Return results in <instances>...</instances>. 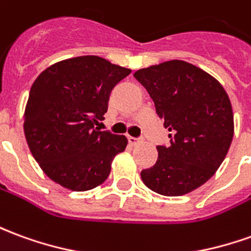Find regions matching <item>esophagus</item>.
I'll return each mask as SVG.
<instances>
[{
  "instance_id": "esophagus-1",
  "label": "esophagus",
  "mask_w": 251,
  "mask_h": 251,
  "mask_svg": "<svg viewBox=\"0 0 251 251\" xmlns=\"http://www.w3.org/2000/svg\"><path fill=\"white\" fill-rule=\"evenodd\" d=\"M127 140H129V143H130L131 145H136V144H138L140 141H141V138L131 137V136H129V137H127Z\"/></svg>"
}]
</instances>
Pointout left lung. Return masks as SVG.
<instances>
[{
    "label": "left lung",
    "mask_w": 251,
    "mask_h": 251,
    "mask_svg": "<svg viewBox=\"0 0 251 251\" xmlns=\"http://www.w3.org/2000/svg\"><path fill=\"white\" fill-rule=\"evenodd\" d=\"M164 120L170 145H157L155 166L141 171L145 186L182 196L204 185L223 163L234 137V114L222 84L194 65L174 59L134 73Z\"/></svg>",
    "instance_id": "obj_1"
}]
</instances>
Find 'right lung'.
I'll return each instance as SVG.
<instances>
[{
    "mask_svg": "<svg viewBox=\"0 0 251 251\" xmlns=\"http://www.w3.org/2000/svg\"><path fill=\"white\" fill-rule=\"evenodd\" d=\"M130 72L84 55L51 65L35 80L24 113V134L50 179L75 192L107 179L111 162L125 151L127 138L95 125L104 120L113 88Z\"/></svg>",
    "mask_w": 251,
    "mask_h": 251,
    "instance_id": "obj_1",
    "label": "right lung"
}]
</instances>
